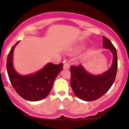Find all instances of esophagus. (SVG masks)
<instances>
[{"instance_id":"esophagus-1","label":"esophagus","mask_w":129,"mask_h":129,"mask_svg":"<svg viewBox=\"0 0 129 129\" xmlns=\"http://www.w3.org/2000/svg\"><path fill=\"white\" fill-rule=\"evenodd\" d=\"M63 68L66 69H69L70 68V65L68 63H64V64H63Z\"/></svg>"}]
</instances>
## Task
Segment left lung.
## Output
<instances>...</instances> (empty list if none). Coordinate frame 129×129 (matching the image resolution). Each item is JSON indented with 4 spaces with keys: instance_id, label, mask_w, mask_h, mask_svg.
Wrapping results in <instances>:
<instances>
[{
    "instance_id": "obj_1",
    "label": "left lung",
    "mask_w": 129,
    "mask_h": 129,
    "mask_svg": "<svg viewBox=\"0 0 129 129\" xmlns=\"http://www.w3.org/2000/svg\"><path fill=\"white\" fill-rule=\"evenodd\" d=\"M103 46L113 54V62L107 72L99 75L87 72L82 67L71 66V85L75 95L85 101H93L105 94L115 81L117 71V50L110 40L103 36Z\"/></svg>"
}]
</instances>
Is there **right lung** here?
<instances>
[{"label": "right lung", "instance_id": "right-lung-1", "mask_svg": "<svg viewBox=\"0 0 129 129\" xmlns=\"http://www.w3.org/2000/svg\"><path fill=\"white\" fill-rule=\"evenodd\" d=\"M12 47L7 60V71L12 85L17 93L24 99L38 101L45 98L50 93L55 78L63 68V63H49L39 72L28 75H20L15 72L12 65L14 49Z\"/></svg>", "mask_w": 129, "mask_h": 129}]
</instances>
